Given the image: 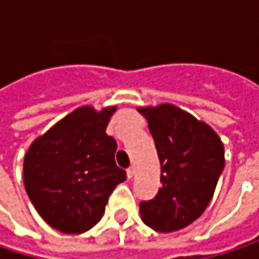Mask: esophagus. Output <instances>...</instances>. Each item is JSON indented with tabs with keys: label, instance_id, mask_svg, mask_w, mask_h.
Wrapping results in <instances>:
<instances>
[{
	"label": "esophagus",
	"instance_id": "esophagus-1",
	"mask_svg": "<svg viewBox=\"0 0 259 259\" xmlns=\"http://www.w3.org/2000/svg\"><path fill=\"white\" fill-rule=\"evenodd\" d=\"M133 176H135V168L130 166V168H127V179H132Z\"/></svg>",
	"mask_w": 259,
	"mask_h": 259
}]
</instances>
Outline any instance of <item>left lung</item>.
Listing matches in <instances>:
<instances>
[{
	"instance_id": "8db88e82",
	"label": "left lung",
	"mask_w": 259,
	"mask_h": 259,
	"mask_svg": "<svg viewBox=\"0 0 259 259\" xmlns=\"http://www.w3.org/2000/svg\"><path fill=\"white\" fill-rule=\"evenodd\" d=\"M160 160L157 195L141 201L145 225L172 233L196 221L213 198L225 166L224 144L216 132L180 108L165 103L141 108Z\"/></svg>"
}]
</instances>
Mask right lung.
<instances>
[{"instance_id":"right-lung-1","label":"right lung","mask_w":259,"mask_h":259,"mask_svg":"<svg viewBox=\"0 0 259 259\" xmlns=\"http://www.w3.org/2000/svg\"><path fill=\"white\" fill-rule=\"evenodd\" d=\"M115 108L82 106L37 138L24 160L26 193L46 224L80 234L103 216L109 195L126 180L115 163L117 142L106 135Z\"/></svg>"}]
</instances>
